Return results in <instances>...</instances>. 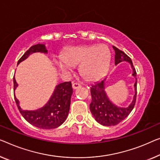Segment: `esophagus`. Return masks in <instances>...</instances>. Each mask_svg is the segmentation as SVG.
<instances>
[{
    "instance_id": "34e87169",
    "label": "esophagus",
    "mask_w": 160,
    "mask_h": 160,
    "mask_svg": "<svg viewBox=\"0 0 160 160\" xmlns=\"http://www.w3.org/2000/svg\"><path fill=\"white\" fill-rule=\"evenodd\" d=\"M72 88L74 90L75 89H78V88H79L81 87L80 84H79V83H77V82H72Z\"/></svg>"
}]
</instances>
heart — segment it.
Instances as JSON below:
<instances>
[{
  "label": "heart",
  "instance_id": "obj_1",
  "mask_svg": "<svg viewBox=\"0 0 160 160\" xmlns=\"http://www.w3.org/2000/svg\"><path fill=\"white\" fill-rule=\"evenodd\" d=\"M111 52L106 44L75 46L67 48L56 65L62 72L79 64V72L88 81H96L106 75L111 63Z\"/></svg>",
  "mask_w": 160,
  "mask_h": 160
}]
</instances>
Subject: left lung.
Returning <instances> with one entry per match:
<instances>
[{
    "instance_id": "1",
    "label": "left lung",
    "mask_w": 160,
    "mask_h": 160,
    "mask_svg": "<svg viewBox=\"0 0 160 160\" xmlns=\"http://www.w3.org/2000/svg\"><path fill=\"white\" fill-rule=\"evenodd\" d=\"M115 51V65H118L122 62L129 63L132 70V76L135 78L134 95L133 101L127 107H120L113 103L105 90V81L106 77L103 78L100 81H98L90 87L92 101L90 104V110L93 116L95 121L100 124L111 126H115L122 121L133 110L137 98V72L133 68L132 59L124 52L119 50L116 47L113 46Z\"/></svg>"
}]
</instances>
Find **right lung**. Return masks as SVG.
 <instances>
[{
    "instance_id": "obj_1",
    "label": "right lung",
    "mask_w": 160,
    "mask_h": 160,
    "mask_svg": "<svg viewBox=\"0 0 160 160\" xmlns=\"http://www.w3.org/2000/svg\"><path fill=\"white\" fill-rule=\"evenodd\" d=\"M36 52L47 54L48 50L44 44H38L31 47L29 49L18 61V65L27 59L30 54ZM14 91L18 87L15 78H13ZM72 88L71 82H62L57 85L48 102L42 108L34 111L23 110L21 108L19 101L14 98L18 108L23 117L31 124L43 129H52L59 127L65 122L70 111Z\"/></svg>"
}]
</instances>
